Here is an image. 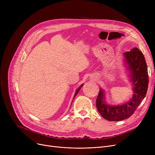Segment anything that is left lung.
Segmentation results:
<instances>
[{
  "instance_id": "8db88e82",
  "label": "left lung",
  "mask_w": 155,
  "mask_h": 155,
  "mask_svg": "<svg viewBox=\"0 0 155 155\" xmlns=\"http://www.w3.org/2000/svg\"><path fill=\"white\" fill-rule=\"evenodd\" d=\"M125 67L132 83L133 95L130 100L119 105H110L105 101V91L101 88L96 100L101 115L109 121H120L131 116L144 99L148 87V73L144 56L137 48L123 53Z\"/></svg>"
}]
</instances>
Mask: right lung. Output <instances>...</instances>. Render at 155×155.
Wrapping results in <instances>:
<instances>
[{
	"mask_svg": "<svg viewBox=\"0 0 155 155\" xmlns=\"http://www.w3.org/2000/svg\"><path fill=\"white\" fill-rule=\"evenodd\" d=\"M83 85H84V84H82V85H81L77 89V91H76V92H75V95H74V97H73V99H74L75 98V96L78 94V93L79 92V91H80V89H81V88H82V87H83Z\"/></svg>",
	"mask_w": 155,
	"mask_h": 155,
	"instance_id": "add662e5",
	"label": "right lung"
}]
</instances>
